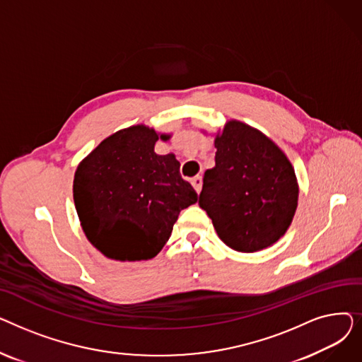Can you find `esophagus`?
I'll return each mask as SVG.
<instances>
[{
  "label": "esophagus",
  "instance_id": "esophagus-1",
  "mask_svg": "<svg viewBox=\"0 0 362 362\" xmlns=\"http://www.w3.org/2000/svg\"><path fill=\"white\" fill-rule=\"evenodd\" d=\"M194 189L197 191V194L201 192V187H202V177L201 176H195L192 180H191Z\"/></svg>",
  "mask_w": 362,
  "mask_h": 362
}]
</instances>
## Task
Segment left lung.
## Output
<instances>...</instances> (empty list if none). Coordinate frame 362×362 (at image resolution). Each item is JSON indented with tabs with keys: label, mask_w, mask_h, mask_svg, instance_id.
Masks as SVG:
<instances>
[{
	"label": "left lung",
	"mask_w": 362,
	"mask_h": 362,
	"mask_svg": "<svg viewBox=\"0 0 362 362\" xmlns=\"http://www.w3.org/2000/svg\"><path fill=\"white\" fill-rule=\"evenodd\" d=\"M214 145L216 167L205 171L199 206L232 250L267 248L288 230L298 206L291 161L261 132L236 120Z\"/></svg>",
	"instance_id": "left-lung-1"
}]
</instances>
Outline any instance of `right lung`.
<instances>
[{
	"label": "right lung",
	"mask_w": 362,
	"mask_h": 362,
	"mask_svg": "<svg viewBox=\"0 0 362 362\" xmlns=\"http://www.w3.org/2000/svg\"><path fill=\"white\" fill-rule=\"evenodd\" d=\"M157 139V133L142 124L123 129L76 170L73 198L83 232L111 259L156 257L179 213L198 201L175 156L156 154Z\"/></svg>",
	"instance_id": "obj_1"
}]
</instances>
